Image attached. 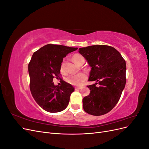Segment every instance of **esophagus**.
Wrapping results in <instances>:
<instances>
[{"mask_svg": "<svg viewBox=\"0 0 149 149\" xmlns=\"http://www.w3.org/2000/svg\"><path fill=\"white\" fill-rule=\"evenodd\" d=\"M81 88H82V87H75L74 88L75 90H78V89H81Z\"/></svg>", "mask_w": 149, "mask_h": 149, "instance_id": "34e87169", "label": "esophagus"}]
</instances>
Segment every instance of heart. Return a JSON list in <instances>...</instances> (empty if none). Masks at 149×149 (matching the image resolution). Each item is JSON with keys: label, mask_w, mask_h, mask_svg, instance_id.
I'll return each mask as SVG.
<instances>
[{"label": "heart", "mask_w": 149, "mask_h": 149, "mask_svg": "<svg viewBox=\"0 0 149 149\" xmlns=\"http://www.w3.org/2000/svg\"><path fill=\"white\" fill-rule=\"evenodd\" d=\"M73 61L78 65H80L82 62H83L84 58L82 55H81L80 54L78 53H75L74 55L73 56ZM60 71L61 73L65 74L66 73L65 70L64 68V65L62 63L60 67ZM88 78V76L86 73H84V72H81V73H77V74H69L67 76L66 78V81L67 83H68L70 84L74 85V86H79L81 85Z\"/></svg>", "instance_id": "heart-1"}]
</instances>
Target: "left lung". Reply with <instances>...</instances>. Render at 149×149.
<instances>
[{
    "mask_svg": "<svg viewBox=\"0 0 149 149\" xmlns=\"http://www.w3.org/2000/svg\"><path fill=\"white\" fill-rule=\"evenodd\" d=\"M79 50L91 66L88 81L97 82L88 85L90 93L83 98V109L93 116L107 114L118 102L125 87V61L111 46L97 45L80 48Z\"/></svg>",
    "mask_w": 149,
    "mask_h": 149,
    "instance_id": "8db88e82",
    "label": "left lung"
}]
</instances>
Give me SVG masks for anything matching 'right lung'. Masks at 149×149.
I'll use <instances>...</instances> for the list:
<instances>
[{
	"instance_id": "right-lung-1",
	"label": "right lung",
	"mask_w": 149,
	"mask_h": 149,
	"mask_svg": "<svg viewBox=\"0 0 149 149\" xmlns=\"http://www.w3.org/2000/svg\"><path fill=\"white\" fill-rule=\"evenodd\" d=\"M77 49L48 44L33 53L29 63L30 89L35 101L45 111L60 112L68 105L71 94L74 88L63 80H61V85L55 86L53 79H61L63 58Z\"/></svg>"
}]
</instances>
